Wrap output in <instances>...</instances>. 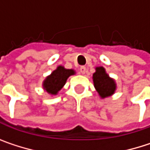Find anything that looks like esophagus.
Returning a JSON list of instances; mask_svg holds the SVG:
<instances>
[{
  "label": "esophagus",
  "instance_id": "obj_1",
  "mask_svg": "<svg viewBox=\"0 0 150 150\" xmlns=\"http://www.w3.org/2000/svg\"><path fill=\"white\" fill-rule=\"evenodd\" d=\"M80 72H81L82 75H84V74L86 73V68H85L84 66H81V67L80 68Z\"/></svg>",
  "mask_w": 150,
  "mask_h": 150
}]
</instances>
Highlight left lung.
Wrapping results in <instances>:
<instances>
[{
    "label": "left lung",
    "mask_w": 150,
    "mask_h": 150,
    "mask_svg": "<svg viewBox=\"0 0 150 150\" xmlns=\"http://www.w3.org/2000/svg\"><path fill=\"white\" fill-rule=\"evenodd\" d=\"M93 81L96 91L103 99L111 96L115 92V81L106 73L103 67L96 68V72L93 74Z\"/></svg>",
    "instance_id": "8db88e82"
}]
</instances>
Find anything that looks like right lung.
Instances as JSON below:
<instances>
[{
  "label": "right lung",
  "instance_id": "obj_1",
  "mask_svg": "<svg viewBox=\"0 0 150 150\" xmlns=\"http://www.w3.org/2000/svg\"><path fill=\"white\" fill-rule=\"evenodd\" d=\"M75 74L74 69H67L62 66H58L57 69L54 70L51 75L47 76L43 81L42 86L44 90L50 95H57L65 85L68 78Z\"/></svg>",
  "mask_w": 150,
  "mask_h": 150
}]
</instances>
